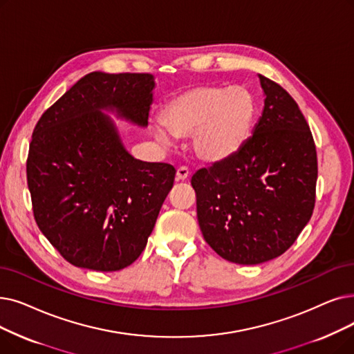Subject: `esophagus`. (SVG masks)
<instances>
[{
    "instance_id": "obj_1",
    "label": "esophagus",
    "mask_w": 354,
    "mask_h": 354,
    "mask_svg": "<svg viewBox=\"0 0 354 354\" xmlns=\"http://www.w3.org/2000/svg\"><path fill=\"white\" fill-rule=\"evenodd\" d=\"M188 176H189L188 167H185V166L178 167V171H176V179H178V180H187Z\"/></svg>"
}]
</instances>
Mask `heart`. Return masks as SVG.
Here are the masks:
<instances>
[{
  "mask_svg": "<svg viewBox=\"0 0 354 354\" xmlns=\"http://www.w3.org/2000/svg\"><path fill=\"white\" fill-rule=\"evenodd\" d=\"M257 117V101L244 86L199 85L169 101L162 122L153 127L156 139L192 136V151L204 163L233 159L250 140Z\"/></svg>",
  "mask_w": 354,
  "mask_h": 354,
  "instance_id": "b5f03b06",
  "label": "heart"
}]
</instances>
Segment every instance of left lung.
I'll list each match as a JSON object with an SVG mask.
<instances>
[{
  "instance_id": "1",
  "label": "left lung",
  "mask_w": 354,
  "mask_h": 354,
  "mask_svg": "<svg viewBox=\"0 0 354 354\" xmlns=\"http://www.w3.org/2000/svg\"><path fill=\"white\" fill-rule=\"evenodd\" d=\"M262 117L243 150L191 179L205 241L228 262L259 265L285 253L315 205L317 150L298 104L259 75Z\"/></svg>"
}]
</instances>
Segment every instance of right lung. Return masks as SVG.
I'll return each instance as SVG.
<instances>
[{
    "label": "right lung",
    "instance_id": "1",
    "mask_svg": "<svg viewBox=\"0 0 354 354\" xmlns=\"http://www.w3.org/2000/svg\"><path fill=\"white\" fill-rule=\"evenodd\" d=\"M155 76L91 72L35 127L27 183L36 223L78 268L114 272L145 250L175 167L134 159L110 115L147 127Z\"/></svg>",
    "mask_w": 354,
    "mask_h": 354
}]
</instances>
